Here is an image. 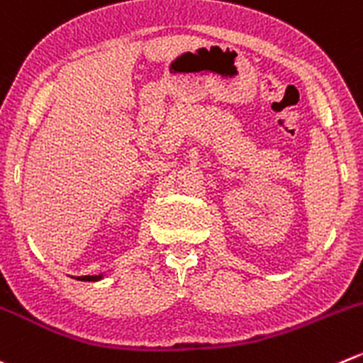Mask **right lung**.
Returning <instances> with one entry per match:
<instances>
[{"label":"right lung","mask_w":363,"mask_h":363,"mask_svg":"<svg viewBox=\"0 0 363 363\" xmlns=\"http://www.w3.org/2000/svg\"><path fill=\"white\" fill-rule=\"evenodd\" d=\"M79 280H86V282H90V280H101V277H79Z\"/></svg>","instance_id":"1"}]
</instances>
